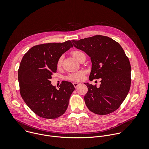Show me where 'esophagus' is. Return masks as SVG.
I'll return each instance as SVG.
<instances>
[{"mask_svg":"<svg viewBox=\"0 0 149 149\" xmlns=\"http://www.w3.org/2000/svg\"><path fill=\"white\" fill-rule=\"evenodd\" d=\"M81 84L79 83V82H74V83H73V85H74V86L75 88L78 87L79 86H80Z\"/></svg>","mask_w":149,"mask_h":149,"instance_id":"esophagus-1","label":"esophagus"}]
</instances>
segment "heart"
<instances>
[{
  "label": "heart",
  "mask_w": 149,
  "mask_h": 149,
  "mask_svg": "<svg viewBox=\"0 0 149 149\" xmlns=\"http://www.w3.org/2000/svg\"><path fill=\"white\" fill-rule=\"evenodd\" d=\"M72 56L79 61V60L80 59V58H81V56H82L83 55H85L84 53L81 51L79 50H76V51H74L72 52ZM62 57L61 56L57 61L56 62V67L57 68H60L62 65ZM84 72L83 71H81L77 72H75V73H72V74H70L67 78L69 80L71 81H81L83 78H84Z\"/></svg>",
  "instance_id": "b5f03b06"
}]
</instances>
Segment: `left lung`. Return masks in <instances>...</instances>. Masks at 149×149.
<instances>
[{
	"label": "left lung",
	"instance_id": "1",
	"mask_svg": "<svg viewBox=\"0 0 149 149\" xmlns=\"http://www.w3.org/2000/svg\"><path fill=\"white\" fill-rule=\"evenodd\" d=\"M74 46L91 57L89 79L101 78L100 87L84 83L88 92L84 100L88 109L98 115L117 110L128 94L131 86V65L117 42L102 35L72 40Z\"/></svg>",
	"mask_w": 149,
	"mask_h": 149
}]
</instances>
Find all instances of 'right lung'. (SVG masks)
<instances>
[{
    "mask_svg": "<svg viewBox=\"0 0 149 149\" xmlns=\"http://www.w3.org/2000/svg\"><path fill=\"white\" fill-rule=\"evenodd\" d=\"M72 47L71 40L35 45L20 62L18 70L20 94L29 108L40 117L58 118L68 108L75 90L73 84L63 81L57 90L50 79L56 72L58 59Z\"/></svg>",
    "mask_w": 149,
    "mask_h": 149,
    "instance_id": "obj_1",
    "label": "right lung"
}]
</instances>
